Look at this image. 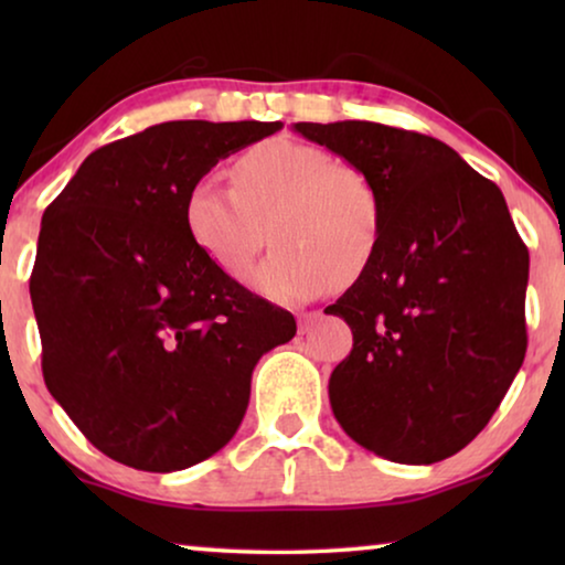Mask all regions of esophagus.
Returning a JSON list of instances; mask_svg holds the SVG:
<instances>
[{
    "instance_id": "34e87169",
    "label": "esophagus",
    "mask_w": 565,
    "mask_h": 565,
    "mask_svg": "<svg viewBox=\"0 0 565 565\" xmlns=\"http://www.w3.org/2000/svg\"><path fill=\"white\" fill-rule=\"evenodd\" d=\"M319 311H306V313H300L298 316V331L300 334H308V331L313 329V323H316V319H319Z\"/></svg>"
}]
</instances>
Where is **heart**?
<instances>
[{"instance_id": "b5f03b06", "label": "heart", "mask_w": 565, "mask_h": 565, "mask_svg": "<svg viewBox=\"0 0 565 565\" xmlns=\"http://www.w3.org/2000/svg\"><path fill=\"white\" fill-rule=\"evenodd\" d=\"M234 190L211 177L184 195V228L195 249L231 280H244L267 244L275 252L252 285L277 303H303L337 277L354 280L383 238V200L360 167L337 164L319 146L267 138L231 169Z\"/></svg>"}]
</instances>
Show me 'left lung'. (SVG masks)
I'll return each instance as SVG.
<instances>
[{"label": "left lung", "mask_w": 565, "mask_h": 565, "mask_svg": "<svg viewBox=\"0 0 565 565\" xmlns=\"http://www.w3.org/2000/svg\"><path fill=\"white\" fill-rule=\"evenodd\" d=\"M383 200L375 259L327 308L352 329L329 377L337 422L393 462L429 466L481 431L527 350L530 254L507 200L431 136L381 122H296Z\"/></svg>", "instance_id": "1"}]
</instances>
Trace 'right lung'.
<instances>
[{"label":"right lung","mask_w":565,"mask_h":565,"mask_svg":"<svg viewBox=\"0 0 565 565\" xmlns=\"http://www.w3.org/2000/svg\"><path fill=\"white\" fill-rule=\"evenodd\" d=\"M282 122H159L92 151L45 207L30 298L43 377L82 435L122 466L172 473L218 452L259 358L296 319L190 242L184 195Z\"/></svg>","instance_id":"obj_1"}]
</instances>
